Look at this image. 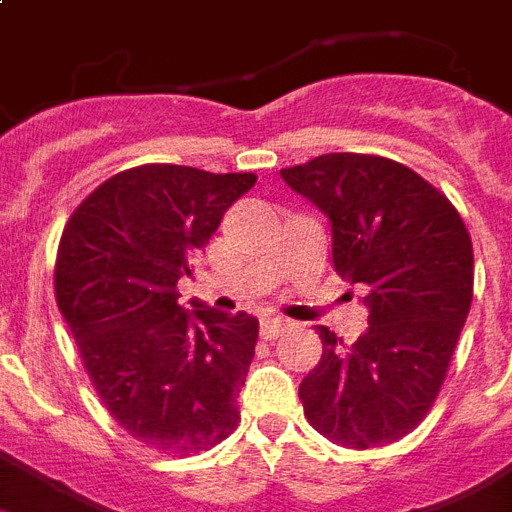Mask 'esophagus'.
I'll return each instance as SVG.
<instances>
[{"label": "esophagus", "instance_id": "esophagus-1", "mask_svg": "<svg viewBox=\"0 0 512 512\" xmlns=\"http://www.w3.org/2000/svg\"><path fill=\"white\" fill-rule=\"evenodd\" d=\"M286 330H291V322L283 320V317H263V322H260V333H263V338H278L283 336Z\"/></svg>", "mask_w": 512, "mask_h": 512}]
</instances>
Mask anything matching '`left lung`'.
<instances>
[{"mask_svg": "<svg viewBox=\"0 0 512 512\" xmlns=\"http://www.w3.org/2000/svg\"><path fill=\"white\" fill-rule=\"evenodd\" d=\"M281 176L328 216L333 265L369 309L351 346L317 328L304 416L343 448L390 445L427 416L448 375L474 296L471 236L448 197L390 158L328 153Z\"/></svg>", "mask_w": 512, "mask_h": 512, "instance_id": "1", "label": "left lung"}]
</instances>
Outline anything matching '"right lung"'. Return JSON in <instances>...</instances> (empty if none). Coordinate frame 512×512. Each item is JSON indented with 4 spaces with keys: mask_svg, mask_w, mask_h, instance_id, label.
<instances>
[{
    "mask_svg": "<svg viewBox=\"0 0 512 512\" xmlns=\"http://www.w3.org/2000/svg\"><path fill=\"white\" fill-rule=\"evenodd\" d=\"M255 174L148 163L111 176L64 226L54 289L103 406L171 455L213 448L239 424L257 343L247 312L179 304L176 283Z\"/></svg>",
    "mask_w": 512,
    "mask_h": 512,
    "instance_id": "1",
    "label": "right lung"
}]
</instances>
